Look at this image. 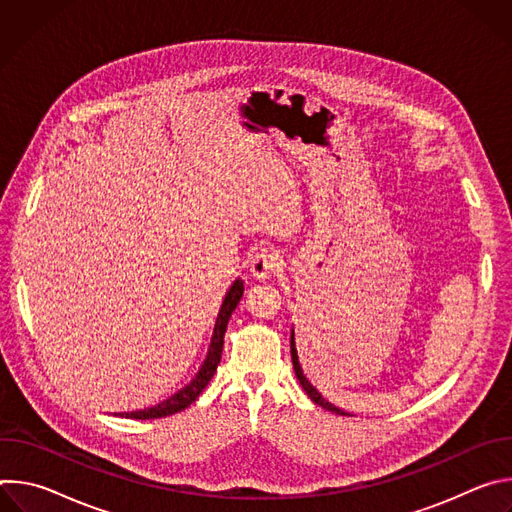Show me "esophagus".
<instances>
[{"label":"esophagus","mask_w":512,"mask_h":512,"mask_svg":"<svg viewBox=\"0 0 512 512\" xmlns=\"http://www.w3.org/2000/svg\"><path fill=\"white\" fill-rule=\"evenodd\" d=\"M279 263H281V259L275 249H259L249 261V271L257 279H267V277H271V273H275Z\"/></svg>","instance_id":"1"}]
</instances>
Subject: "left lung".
Masks as SVG:
<instances>
[{
  "label": "left lung",
  "instance_id": "left-lung-1",
  "mask_svg": "<svg viewBox=\"0 0 512 512\" xmlns=\"http://www.w3.org/2000/svg\"><path fill=\"white\" fill-rule=\"evenodd\" d=\"M289 346H291V362H294V371H296V377H298V381H300V385H302V389L308 393V397L316 403V405H320V407H324V409H328V411H332V413H340V415H346L340 407H336V405H332L328 399H324L322 397V393L306 379V375H304V371H302V364H300V358H298V348H296V332H294V328H291V336H289Z\"/></svg>",
  "mask_w": 512,
  "mask_h": 512
}]
</instances>
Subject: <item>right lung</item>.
Masks as SVG:
<instances>
[{
  "mask_svg": "<svg viewBox=\"0 0 512 512\" xmlns=\"http://www.w3.org/2000/svg\"><path fill=\"white\" fill-rule=\"evenodd\" d=\"M243 279L237 277L233 281V285L229 287V291L225 294V300L221 304V310H218L216 322H214V330L210 336V344H208V352L206 358L202 360L198 373L192 377V381L188 385H184L180 391H176L172 397L164 399L162 403L154 405V407H145V409H137V411H121L115 413L119 417L125 419H158V417H166V415H174L182 409H186L188 405H192L196 401V397L206 389V385L210 383L212 375L216 373L218 362H221V354H223V344H225V332H227V324L231 320V314L235 312L237 304L243 298Z\"/></svg>",
  "mask_w": 512,
  "mask_h": 512,
  "instance_id": "1",
  "label": "right lung"
}]
</instances>
